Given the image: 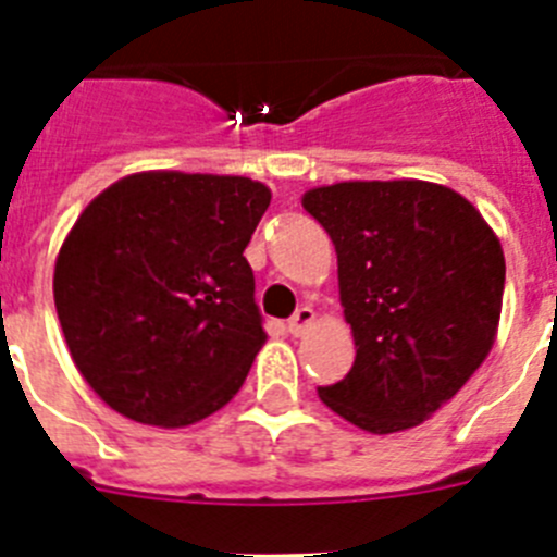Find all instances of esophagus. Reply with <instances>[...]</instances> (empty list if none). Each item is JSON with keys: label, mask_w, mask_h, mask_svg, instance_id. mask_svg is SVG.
<instances>
[{"label": "esophagus", "mask_w": 557, "mask_h": 557, "mask_svg": "<svg viewBox=\"0 0 557 557\" xmlns=\"http://www.w3.org/2000/svg\"><path fill=\"white\" fill-rule=\"evenodd\" d=\"M312 323H314V309L298 307V309H295L293 318H289V321H287V329H289V334H295V337H301V334L307 332V329L312 326Z\"/></svg>", "instance_id": "34e87169"}]
</instances>
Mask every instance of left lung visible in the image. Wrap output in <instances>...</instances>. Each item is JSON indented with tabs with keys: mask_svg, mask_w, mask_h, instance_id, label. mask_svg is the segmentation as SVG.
I'll return each mask as SVG.
<instances>
[{
	"mask_svg": "<svg viewBox=\"0 0 557 557\" xmlns=\"http://www.w3.org/2000/svg\"><path fill=\"white\" fill-rule=\"evenodd\" d=\"M304 209L337 250L357 359L323 405L373 435L424 424L488 357L505 253L480 211L430 181L318 186Z\"/></svg>",
	"mask_w": 557,
	"mask_h": 557,
	"instance_id": "1",
	"label": "left lung"
}]
</instances>
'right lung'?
Returning a JSON list of instances; mask_svg holds the SVG:
<instances>
[{
  "label": "right lung",
  "instance_id": "add662e5",
  "mask_svg": "<svg viewBox=\"0 0 557 557\" xmlns=\"http://www.w3.org/2000/svg\"><path fill=\"white\" fill-rule=\"evenodd\" d=\"M268 206L259 181L156 170L83 209L52 293L69 354L111 410L189 426L236 396L268 339L243 256Z\"/></svg>",
  "mask_w": 557,
  "mask_h": 557
}]
</instances>
